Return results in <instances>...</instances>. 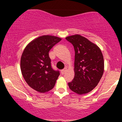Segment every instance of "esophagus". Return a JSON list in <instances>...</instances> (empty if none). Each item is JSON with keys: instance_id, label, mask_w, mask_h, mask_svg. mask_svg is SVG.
I'll return each mask as SVG.
<instances>
[{"instance_id": "34e87169", "label": "esophagus", "mask_w": 122, "mask_h": 122, "mask_svg": "<svg viewBox=\"0 0 122 122\" xmlns=\"http://www.w3.org/2000/svg\"><path fill=\"white\" fill-rule=\"evenodd\" d=\"M66 68H65V69H62V71H61V74H62V75H64V74H65V72H66Z\"/></svg>"}]
</instances>
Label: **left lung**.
Here are the masks:
<instances>
[{
  "instance_id": "left-lung-1",
  "label": "left lung",
  "mask_w": 122,
  "mask_h": 122,
  "mask_svg": "<svg viewBox=\"0 0 122 122\" xmlns=\"http://www.w3.org/2000/svg\"><path fill=\"white\" fill-rule=\"evenodd\" d=\"M66 40L75 51V77L68 82L72 91L79 95L91 91L100 81L104 72V59L99 47L80 35L69 36Z\"/></svg>"
}]
</instances>
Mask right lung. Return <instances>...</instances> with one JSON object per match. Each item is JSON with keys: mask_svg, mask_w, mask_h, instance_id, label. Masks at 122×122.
<instances>
[{"mask_svg": "<svg viewBox=\"0 0 122 122\" xmlns=\"http://www.w3.org/2000/svg\"><path fill=\"white\" fill-rule=\"evenodd\" d=\"M61 40L51 36H43L31 41L25 49L20 59V69L28 85L41 93L53 89L59 71L52 68L49 52Z\"/></svg>", "mask_w": 122, "mask_h": 122, "instance_id": "obj_1", "label": "right lung"}]
</instances>
